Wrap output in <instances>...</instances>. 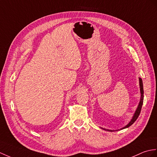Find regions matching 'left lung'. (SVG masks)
I'll return each mask as SVG.
<instances>
[{"label":"left lung","instance_id":"1","mask_svg":"<svg viewBox=\"0 0 157 157\" xmlns=\"http://www.w3.org/2000/svg\"><path fill=\"white\" fill-rule=\"evenodd\" d=\"M139 86H140V94H141L139 104H138L136 110L135 112H134V115L132 116V119L130 120V121L128 122V124H127V125H126L124 127H123V128H120V130H122V129H124V128H128L129 126H130L134 122L136 121V119L138 117V116H139V114H140V111H141V108H142V105H143V100H144L143 83V80H142V79L140 78H139ZM101 128L103 129V130H107V131H110V132H113V131H115L114 130H109V129L103 128H101Z\"/></svg>","mask_w":157,"mask_h":157}]
</instances>
